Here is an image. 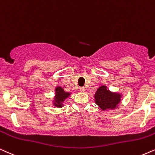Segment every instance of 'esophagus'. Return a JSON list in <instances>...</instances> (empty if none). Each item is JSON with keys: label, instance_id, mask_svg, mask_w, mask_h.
Returning <instances> with one entry per match:
<instances>
[{"label": "esophagus", "instance_id": "34e87169", "mask_svg": "<svg viewBox=\"0 0 155 155\" xmlns=\"http://www.w3.org/2000/svg\"><path fill=\"white\" fill-rule=\"evenodd\" d=\"M79 90L81 91V92H84L86 91V88L84 87V86H82V87H80L79 88Z\"/></svg>", "mask_w": 155, "mask_h": 155}]
</instances>
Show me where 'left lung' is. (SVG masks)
<instances>
[{"instance_id":"8db88e82","label":"left lung","mask_w":155,"mask_h":155,"mask_svg":"<svg viewBox=\"0 0 155 155\" xmlns=\"http://www.w3.org/2000/svg\"><path fill=\"white\" fill-rule=\"evenodd\" d=\"M96 104L103 110L108 108H115L120 101L121 96L116 93L109 91L106 86H102L97 89L94 95Z\"/></svg>"}]
</instances>
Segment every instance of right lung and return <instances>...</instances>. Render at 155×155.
Wrapping results in <instances>:
<instances>
[{
	"label": "right lung",
	"instance_id": "obj_1",
	"mask_svg": "<svg viewBox=\"0 0 155 155\" xmlns=\"http://www.w3.org/2000/svg\"><path fill=\"white\" fill-rule=\"evenodd\" d=\"M56 91V94H55V98H54V105L55 106L60 108V107L63 106L62 103L66 98H68L70 96L69 93L65 92L62 88L61 87H57L55 89Z\"/></svg>",
	"mask_w": 155,
	"mask_h": 155
}]
</instances>
